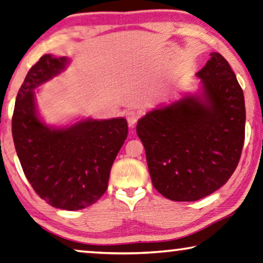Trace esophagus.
<instances>
[{"label": "esophagus", "instance_id": "obj_1", "mask_svg": "<svg viewBox=\"0 0 263 263\" xmlns=\"http://www.w3.org/2000/svg\"><path fill=\"white\" fill-rule=\"evenodd\" d=\"M126 119H127L128 126L133 127L139 119V113L136 112V110H128V112H126Z\"/></svg>", "mask_w": 263, "mask_h": 263}]
</instances>
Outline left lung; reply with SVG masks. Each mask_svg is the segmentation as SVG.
<instances>
[{
	"label": "left lung",
	"mask_w": 263,
	"mask_h": 263,
	"mask_svg": "<svg viewBox=\"0 0 263 263\" xmlns=\"http://www.w3.org/2000/svg\"><path fill=\"white\" fill-rule=\"evenodd\" d=\"M197 76L201 94L146 113L137 124L154 187L174 201H197L228 182L246 135L244 95L235 72L212 52Z\"/></svg>",
	"instance_id": "left-lung-1"
}]
</instances>
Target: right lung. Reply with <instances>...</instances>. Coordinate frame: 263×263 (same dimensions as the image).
<instances>
[{"instance_id":"right-lung-1","label":"right lung","mask_w":263,"mask_h":263,"mask_svg":"<svg viewBox=\"0 0 263 263\" xmlns=\"http://www.w3.org/2000/svg\"><path fill=\"white\" fill-rule=\"evenodd\" d=\"M66 64V57L44 54L29 69L16 96L12 133L22 170L35 193L56 209L75 211L93 205L106 192L128 127L124 118L86 119L61 128L40 120L34 89Z\"/></svg>"}]
</instances>
